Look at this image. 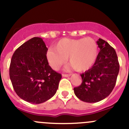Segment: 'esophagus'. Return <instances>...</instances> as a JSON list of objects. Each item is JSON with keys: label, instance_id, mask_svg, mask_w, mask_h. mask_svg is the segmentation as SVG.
Instances as JSON below:
<instances>
[{"label": "esophagus", "instance_id": "obj_1", "mask_svg": "<svg viewBox=\"0 0 129 129\" xmlns=\"http://www.w3.org/2000/svg\"><path fill=\"white\" fill-rule=\"evenodd\" d=\"M71 75L70 74H64V73H62V76L64 77H70Z\"/></svg>", "mask_w": 129, "mask_h": 129}]
</instances>
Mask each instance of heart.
<instances>
[{
	"label": "heart",
	"instance_id": "1",
	"mask_svg": "<svg viewBox=\"0 0 129 129\" xmlns=\"http://www.w3.org/2000/svg\"><path fill=\"white\" fill-rule=\"evenodd\" d=\"M98 56V44L90 37L63 38L56 43L54 49H49L46 54L50 66L55 70L65 63L68 57L70 64L78 72L90 69L96 61Z\"/></svg>",
	"mask_w": 129,
	"mask_h": 129
}]
</instances>
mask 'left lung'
I'll list each match as a JSON object with an SVG mask.
<instances>
[{
	"label": "left lung",
	"instance_id": "left-lung-1",
	"mask_svg": "<svg viewBox=\"0 0 129 129\" xmlns=\"http://www.w3.org/2000/svg\"><path fill=\"white\" fill-rule=\"evenodd\" d=\"M100 49L91 68L80 75L82 82L75 87V94L82 101L96 103L108 96L116 84L120 69L116 51L101 39L97 41Z\"/></svg>",
	"mask_w": 129,
	"mask_h": 129
}]
</instances>
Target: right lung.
Wrapping results in <instances>:
<instances>
[{"instance_id": "obj_1", "label": "right lung", "mask_w": 129, "mask_h": 129, "mask_svg": "<svg viewBox=\"0 0 129 129\" xmlns=\"http://www.w3.org/2000/svg\"><path fill=\"white\" fill-rule=\"evenodd\" d=\"M47 50L41 38L34 37L18 47L12 56L11 81L17 95L27 102L42 103L58 89L62 76L49 65Z\"/></svg>"}]
</instances>
